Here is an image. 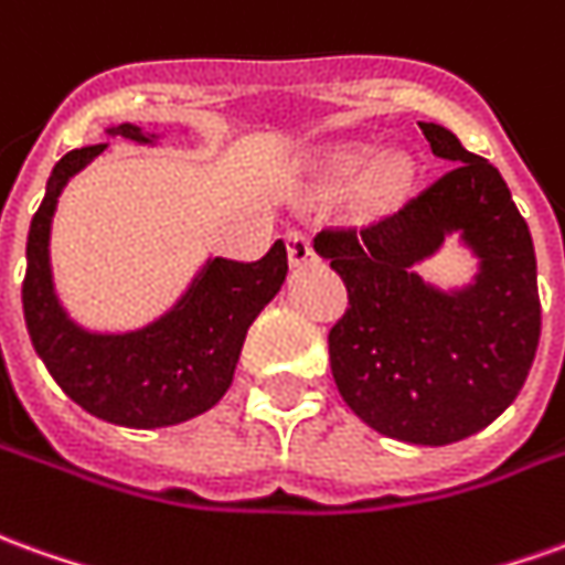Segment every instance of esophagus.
I'll return each mask as SVG.
<instances>
[{
    "mask_svg": "<svg viewBox=\"0 0 565 565\" xmlns=\"http://www.w3.org/2000/svg\"><path fill=\"white\" fill-rule=\"evenodd\" d=\"M287 259L290 266H309L315 263V250L306 232H287Z\"/></svg>",
    "mask_w": 565,
    "mask_h": 565,
    "instance_id": "34e87169",
    "label": "esophagus"
}]
</instances>
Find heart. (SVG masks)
Listing matches in <instances>:
<instances>
[{"mask_svg":"<svg viewBox=\"0 0 565 565\" xmlns=\"http://www.w3.org/2000/svg\"><path fill=\"white\" fill-rule=\"evenodd\" d=\"M323 183L333 192L358 186V201L366 214H388L401 207L416 183V161L406 152H385L376 159V149L366 143L342 146L323 161Z\"/></svg>","mask_w":565,"mask_h":565,"instance_id":"b5f03b06","label":"heart"}]
</instances>
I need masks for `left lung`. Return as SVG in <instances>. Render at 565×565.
Here are the masks:
<instances>
[{
    "label": "left lung",
    "instance_id": "left-lung-1",
    "mask_svg": "<svg viewBox=\"0 0 565 565\" xmlns=\"http://www.w3.org/2000/svg\"><path fill=\"white\" fill-rule=\"evenodd\" d=\"M437 183L370 228L321 232L315 250L349 287L330 330V370L342 401L373 431L447 447L495 422L523 388L542 333L535 247L511 189L444 125L419 121ZM449 234L478 259L459 288L415 266Z\"/></svg>",
    "mask_w": 565,
    "mask_h": 565
}]
</instances>
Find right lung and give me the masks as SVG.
Instances as JSON below:
<instances>
[{
	"label": "right lung",
	"mask_w": 565,
	"mask_h": 565,
	"mask_svg": "<svg viewBox=\"0 0 565 565\" xmlns=\"http://www.w3.org/2000/svg\"><path fill=\"white\" fill-rule=\"evenodd\" d=\"M106 137L159 146L161 134L113 125ZM109 143L66 152L49 177L26 238L23 318L35 354L82 409L125 428H168L207 413L228 392L247 327L287 278V247L256 263L207 256L183 296L156 321L134 330H88L63 309L51 269V223L66 183Z\"/></svg>",
	"instance_id": "1"
}]
</instances>
